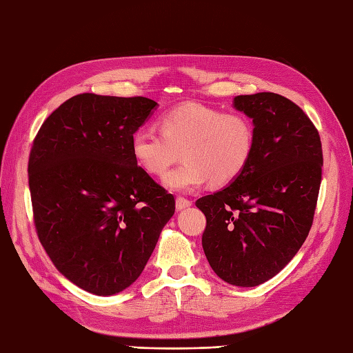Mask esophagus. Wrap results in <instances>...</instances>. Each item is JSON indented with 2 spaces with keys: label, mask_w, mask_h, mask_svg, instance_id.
I'll return each instance as SVG.
<instances>
[{
  "label": "esophagus",
  "mask_w": 353,
  "mask_h": 353,
  "mask_svg": "<svg viewBox=\"0 0 353 353\" xmlns=\"http://www.w3.org/2000/svg\"><path fill=\"white\" fill-rule=\"evenodd\" d=\"M192 205V201L189 198H184V196H178L176 198V208L178 210H183V208Z\"/></svg>",
  "instance_id": "esophagus-1"
}]
</instances>
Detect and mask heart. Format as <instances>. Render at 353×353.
Instances as JSON below:
<instances>
[{
  "mask_svg": "<svg viewBox=\"0 0 353 353\" xmlns=\"http://www.w3.org/2000/svg\"><path fill=\"white\" fill-rule=\"evenodd\" d=\"M161 132L140 128L132 134L135 163L152 176H163L183 152L184 163L164 178L172 190L189 192L205 184L225 185L239 176L253 157L254 125L239 112L184 103L160 120Z\"/></svg>",
  "mask_w": 353,
  "mask_h": 353,
  "instance_id": "1",
  "label": "heart"
}]
</instances>
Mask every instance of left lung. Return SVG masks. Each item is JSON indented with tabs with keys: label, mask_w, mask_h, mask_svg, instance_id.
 <instances>
[{
	"label": "left lung",
	"mask_w": 353,
	"mask_h": 353,
	"mask_svg": "<svg viewBox=\"0 0 353 353\" xmlns=\"http://www.w3.org/2000/svg\"><path fill=\"white\" fill-rule=\"evenodd\" d=\"M253 119L254 152L221 192L199 198L203 248L230 285L257 286L282 271L303 245L317 207L323 150L317 128L300 106L274 92L234 97Z\"/></svg>",
	"instance_id": "obj_1"
}]
</instances>
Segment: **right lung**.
Here are the masks:
<instances>
[{"label":"right lung","mask_w":353,"mask_h":353,"mask_svg":"<svg viewBox=\"0 0 353 353\" xmlns=\"http://www.w3.org/2000/svg\"><path fill=\"white\" fill-rule=\"evenodd\" d=\"M157 102L83 92L50 114L28 157L33 222L54 267L82 290L134 283L175 213V198L135 163L132 134Z\"/></svg>","instance_id":"obj_1"}]
</instances>
